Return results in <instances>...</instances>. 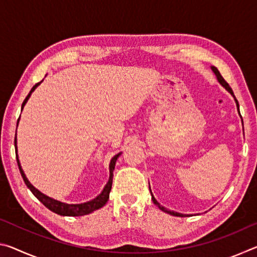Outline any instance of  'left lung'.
Wrapping results in <instances>:
<instances>
[{
	"label": "left lung",
	"instance_id": "8db88e82",
	"mask_svg": "<svg viewBox=\"0 0 257 257\" xmlns=\"http://www.w3.org/2000/svg\"><path fill=\"white\" fill-rule=\"evenodd\" d=\"M212 70H213V72L215 73V76H216V78H217V80H219V82L221 85H222L225 89L228 90V92L232 95V96L234 97V95H233V92H232V89H231V87L229 86V84L227 81H225L224 79H223V77L221 76V73L219 72V70H217V69L215 68V67H212ZM234 101H236V103H237V107H238V110H239V104H238V101L236 98H234ZM152 194V193H151ZM152 201H153V203L155 204V205H158L161 210L162 211H164V212H167V213H169V214H171V215H176V216H185L184 214H180V213H177V212H173V211H170V210H168V208H165L164 206H162V205H160V204L158 203V201H156V199L153 197V195H152Z\"/></svg>",
	"mask_w": 257,
	"mask_h": 257
}]
</instances>
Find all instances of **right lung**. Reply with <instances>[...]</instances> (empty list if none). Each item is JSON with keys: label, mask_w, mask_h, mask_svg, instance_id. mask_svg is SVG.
Returning a JSON list of instances; mask_svg holds the SVG:
<instances>
[{"label": "right lung", "mask_w": 257, "mask_h": 257, "mask_svg": "<svg viewBox=\"0 0 257 257\" xmlns=\"http://www.w3.org/2000/svg\"><path fill=\"white\" fill-rule=\"evenodd\" d=\"M42 81L37 82L36 85H35L32 90H30L29 94L27 95V97L25 98V101L23 103V105L21 107L24 108L25 104L27 103L28 98L30 96V94L34 92V89L36 88V87L41 84ZM18 122H19V119H18ZM15 146H16V151H17V137L15 138ZM119 154H116L115 156H113V159L111 160V163H110V179H108L106 186L104 187V189L101 194L98 195L96 198L92 199V201L87 202V203H82V204H66V203H61L59 201H55L53 198H50L45 196L44 194H42L41 191H38L35 187L30 184L28 181L27 178H26L25 173L23 171V169L20 167V162H19V159H18V154H16L17 156V163H18V167H19V170L21 173V177H23V179L25 181V184L27 185L28 188L32 190V193L36 196L40 201L44 204V205L51 210L52 212L56 213V214H60V215H67V216H81V215H86V214H89V213H92L94 211L98 210V208L103 207L105 205V203L107 202L108 199V195H110V191H111V187H112V178H113V170H114V165L116 162V159L119 158Z\"/></svg>", "instance_id": "1"}]
</instances>
